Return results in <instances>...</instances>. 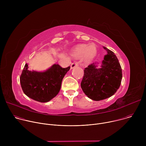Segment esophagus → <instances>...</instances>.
I'll return each mask as SVG.
<instances>
[{
	"label": "esophagus",
	"mask_w": 146,
	"mask_h": 146,
	"mask_svg": "<svg viewBox=\"0 0 146 146\" xmlns=\"http://www.w3.org/2000/svg\"><path fill=\"white\" fill-rule=\"evenodd\" d=\"M78 65V64L77 62H73V63L71 64L70 68H71V69H73V68H75L76 66H77Z\"/></svg>",
	"instance_id": "esophagus-1"
}]
</instances>
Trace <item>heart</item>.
I'll return each mask as SVG.
<instances>
[{
    "instance_id": "obj_1",
    "label": "heart",
    "mask_w": 146,
    "mask_h": 146,
    "mask_svg": "<svg viewBox=\"0 0 146 146\" xmlns=\"http://www.w3.org/2000/svg\"><path fill=\"white\" fill-rule=\"evenodd\" d=\"M96 54V48L94 44L81 45L74 49L72 55L76 58H81L85 56L87 59H91Z\"/></svg>"
}]
</instances>
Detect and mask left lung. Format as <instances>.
I'll return each mask as SVG.
<instances>
[{
  "label": "left lung",
  "instance_id": "1",
  "mask_svg": "<svg viewBox=\"0 0 146 146\" xmlns=\"http://www.w3.org/2000/svg\"><path fill=\"white\" fill-rule=\"evenodd\" d=\"M108 51L102 61L101 68L92 64L84 70L81 87L90 99L99 101L113 95L119 88L122 80V69L118 59L111 50Z\"/></svg>",
  "mask_w": 146,
  "mask_h": 146
}]
</instances>
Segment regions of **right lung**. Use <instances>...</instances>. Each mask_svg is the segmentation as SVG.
I'll return each mask as SVG.
<instances>
[{
    "mask_svg": "<svg viewBox=\"0 0 146 146\" xmlns=\"http://www.w3.org/2000/svg\"><path fill=\"white\" fill-rule=\"evenodd\" d=\"M70 67L62 68L54 64L44 72L30 71L25 64L20 76V83L24 94L30 98L47 102L60 91L62 81Z\"/></svg>",
    "mask_w": 146,
    "mask_h": 146,
    "instance_id": "1",
    "label": "right lung"
}]
</instances>
